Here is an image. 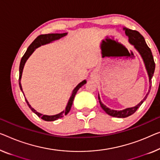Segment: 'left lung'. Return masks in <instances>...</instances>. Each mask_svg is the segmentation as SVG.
Segmentation results:
<instances>
[{"instance_id": "left-lung-1", "label": "left lung", "mask_w": 160, "mask_h": 160, "mask_svg": "<svg viewBox=\"0 0 160 160\" xmlns=\"http://www.w3.org/2000/svg\"><path fill=\"white\" fill-rule=\"evenodd\" d=\"M123 30L125 31V34L128 37V42L131 44H132L134 46V48L137 50L138 52L140 54V55L142 57L143 61L145 65V68L147 71L149 75V88L148 92L147 95H145L144 99L140 102L139 104H137V106L134 107H132V108H128L121 111H116V110H111V109L108 108V107H106L103 103H102L100 98L99 95H98V100L99 103L101 105V108L103 109L104 111L106 113H108V115H110L113 117H117V118H126L128 117L131 115H132L133 113H134L138 108L141 106V105L143 103L145 100L147 99V96L149 93L150 90H151V85H152V81L151 79L153 77L154 70H155V63L154 61V57L152 55L151 49L149 48V47L147 46L146 42L143 36L140 34L139 32L135 30H132L127 28H123Z\"/></svg>"}]
</instances>
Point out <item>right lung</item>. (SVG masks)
I'll list each match as a JSON object with an SVG mask.
<instances>
[{
	"label": "right lung",
	"instance_id": "obj_1",
	"mask_svg": "<svg viewBox=\"0 0 160 160\" xmlns=\"http://www.w3.org/2000/svg\"><path fill=\"white\" fill-rule=\"evenodd\" d=\"M67 34H68V33H63V34H42V35H39V37H37V38H36V39H34V41L29 45V47H28L27 52H25V54H23V56L22 57V58H21V59L20 66H19L18 82H19V87H20V89H21V91H22L23 94V90H22V86H21V75H22L23 67H24L26 62H27V60L28 59V57L32 55V54L34 52V50L37 48H38L39 47H41L42 45L49 44V43L52 42L53 41H55V40L59 39L60 38L65 37V36H66ZM85 83H86V80H84L83 81H82L81 82H80L79 84H78L77 86L75 88V89L72 90V95H71L70 99H69V101H68V105H67V106L65 108V110L63 111L62 112H61V113H59L58 114H56V115H54V116L43 115V114L39 113V112H37L34 108H33L31 106V105L28 103V102L27 100L26 99V98H25V100H26V101H27V103L28 105V106L31 108V110L34 112V113L37 114V115L39 116V118H41L42 119H43V120H44L46 121H53L57 120V119L60 118L62 117H63L64 116H66L67 114H68L69 112H70V109H71V107H72V105L73 100H74V98H75V96L76 93H77L78 90H79L80 88L82 86V85H84ZM24 97H25V95H24Z\"/></svg>",
	"mask_w": 160,
	"mask_h": 160
}]
</instances>
